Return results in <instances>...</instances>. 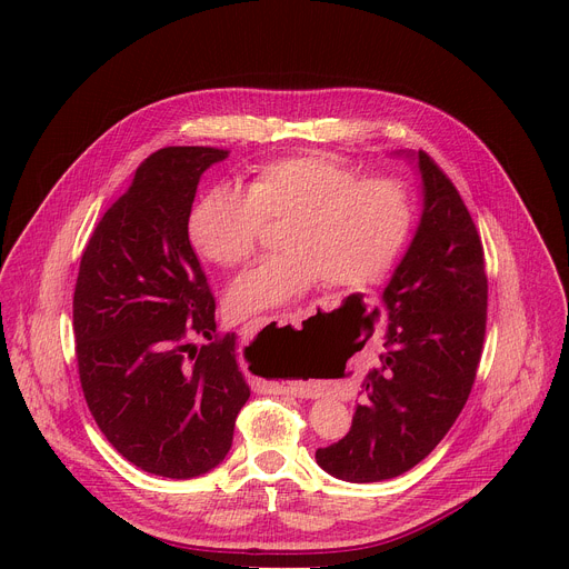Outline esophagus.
I'll use <instances>...</instances> for the list:
<instances>
[{
	"label": "esophagus",
	"mask_w": 569,
	"mask_h": 569,
	"mask_svg": "<svg viewBox=\"0 0 569 569\" xmlns=\"http://www.w3.org/2000/svg\"><path fill=\"white\" fill-rule=\"evenodd\" d=\"M303 317V310H295V312H288V315H281V317H257V319H250L246 323V329H259V327H266V323L270 321H279V323H286V321H292V323H299ZM277 391L281 393H290V396H308V389L306 387H299V385H277Z\"/></svg>",
	"instance_id": "obj_1"
}]
</instances>
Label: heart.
Instances as JSON below:
<instances>
[{
	"label": "heart",
	"mask_w": 569,
	"mask_h": 569,
	"mask_svg": "<svg viewBox=\"0 0 569 569\" xmlns=\"http://www.w3.org/2000/svg\"><path fill=\"white\" fill-rule=\"evenodd\" d=\"M412 216L402 184L362 180L336 157L303 154L261 167L246 193L209 191L191 213L189 236L207 261L238 268L257 254L266 222L283 224V252L227 290V308L246 317L286 306L321 279L347 288L378 279L400 254Z\"/></svg>",
	"instance_id": "1"
}]
</instances>
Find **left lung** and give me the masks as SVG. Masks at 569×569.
Segmentation results:
<instances>
[{
	"label": "left lung",
	"mask_w": 569,
	"mask_h": 569,
	"mask_svg": "<svg viewBox=\"0 0 569 569\" xmlns=\"http://www.w3.org/2000/svg\"><path fill=\"white\" fill-rule=\"evenodd\" d=\"M423 213L373 315L385 351L362 382L345 439L317 448L338 479L398 477L426 459L457 421L475 382L486 333L489 279L477 227L448 176L419 150Z\"/></svg>",
	"instance_id": "obj_1"
}]
</instances>
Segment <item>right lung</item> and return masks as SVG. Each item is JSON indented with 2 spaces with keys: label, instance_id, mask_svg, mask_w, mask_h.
I'll return each mask as SVG.
<instances>
[{
  "label": "right lung",
  "instance_id": "add662e5",
  "mask_svg": "<svg viewBox=\"0 0 569 569\" xmlns=\"http://www.w3.org/2000/svg\"><path fill=\"white\" fill-rule=\"evenodd\" d=\"M229 150L169 146L143 159L80 259L73 333L88 408L137 468L191 479L231 448L250 387L236 336L216 333V299L189 240L202 173ZM210 342L193 350L188 338Z\"/></svg>",
  "mask_w": 569,
  "mask_h": 569
}]
</instances>
